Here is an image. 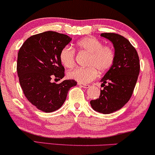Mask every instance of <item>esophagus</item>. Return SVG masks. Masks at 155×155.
Here are the masks:
<instances>
[{"instance_id": "obj_1", "label": "esophagus", "mask_w": 155, "mask_h": 155, "mask_svg": "<svg viewBox=\"0 0 155 155\" xmlns=\"http://www.w3.org/2000/svg\"><path fill=\"white\" fill-rule=\"evenodd\" d=\"M78 84L79 85L80 87H81L83 88H89L90 87V85L89 84H82V83H78Z\"/></svg>"}]
</instances>
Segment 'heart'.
<instances>
[{"label": "heart", "mask_w": 155, "mask_h": 155, "mask_svg": "<svg viewBox=\"0 0 155 155\" xmlns=\"http://www.w3.org/2000/svg\"><path fill=\"white\" fill-rule=\"evenodd\" d=\"M76 48L81 52L88 54L85 61L87 67L76 68L68 73V76L79 83L86 84L97 76L98 71L106 72L113 66L116 58L115 50L111 46L104 45L103 42L95 37H87L79 40ZM60 60L63 66L71 68L75 64V51L70 46L61 49Z\"/></svg>", "instance_id": "1"}]
</instances>
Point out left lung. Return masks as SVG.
Segmentation results:
<instances>
[{
  "label": "left lung",
  "mask_w": 155,
  "mask_h": 155,
  "mask_svg": "<svg viewBox=\"0 0 155 155\" xmlns=\"http://www.w3.org/2000/svg\"><path fill=\"white\" fill-rule=\"evenodd\" d=\"M101 36L111 41L116 58L113 66L101 80L104 87L99 98L90 101V105L95 111L107 114L120 110L130 99L139 74L140 62L136 49L122 35L104 33Z\"/></svg>",
  "instance_id": "left-lung-1"
}]
</instances>
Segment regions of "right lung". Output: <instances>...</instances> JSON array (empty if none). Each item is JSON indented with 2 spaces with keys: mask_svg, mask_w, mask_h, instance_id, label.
I'll list each match as a JSON object with an SVG mask.
<instances>
[{
  "mask_svg": "<svg viewBox=\"0 0 155 155\" xmlns=\"http://www.w3.org/2000/svg\"><path fill=\"white\" fill-rule=\"evenodd\" d=\"M71 41L67 35L46 31L32 35L19 49L17 64L19 84L28 101L41 111L49 113L59 109L70 88L77 84L74 79L60 84L51 81L52 76L60 79L65 76L60 53Z\"/></svg>",
  "mask_w": 155,
  "mask_h": 155,
  "instance_id": "1",
  "label": "right lung"
}]
</instances>
